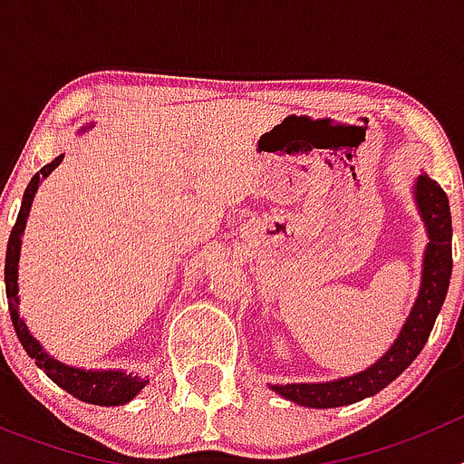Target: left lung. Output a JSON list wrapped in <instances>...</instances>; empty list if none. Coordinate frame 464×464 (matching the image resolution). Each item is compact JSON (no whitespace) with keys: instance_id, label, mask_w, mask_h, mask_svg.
<instances>
[{"instance_id":"left-lung-1","label":"left lung","mask_w":464,"mask_h":464,"mask_svg":"<svg viewBox=\"0 0 464 464\" xmlns=\"http://www.w3.org/2000/svg\"><path fill=\"white\" fill-rule=\"evenodd\" d=\"M418 211L428 227V248L423 257V278H420V290H418L416 304L409 314L407 323L401 327L400 337L395 339L385 355H381L372 367L358 372L346 379L327 381V383H285L269 385L274 392H278L285 400L302 404V407L314 409H332L353 404L364 397L376 395L385 385L392 383L409 364L416 360V355L423 351L432 332L434 321L440 315L444 304L446 293H449L450 269H453V256H450V208L449 197L441 190L437 181H432L428 174H420L413 188Z\"/></svg>"}]
</instances>
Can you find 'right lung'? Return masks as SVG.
Returning <instances> with one entry per match:
<instances>
[{
	"label": "right lung",
	"instance_id": "right-lung-1",
	"mask_svg": "<svg viewBox=\"0 0 464 464\" xmlns=\"http://www.w3.org/2000/svg\"><path fill=\"white\" fill-rule=\"evenodd\" d=\"M63 162V155L55 158L51 165L41 167L34 176H32L30 186L23 195V204H20L18 220H15L14 229H11V237H8L6 246V265H4V281H6V297H8V311H11V321H14L15 334H18L20 343L27 351L32 360H36L41 370L46 372V376L51 381H55L63 391H67L69 395L79 397L81 401H88V404H100V407H118V404H127L130 400L141 392V388L149 383V379H139L134 374H127V372H97V370H79V367H69V364L57 362L55 358L41 348V343L36 342L30 334L24 321L18 315V257H20V237L24 232V223H27V216H30L32 199L36 195V188L39 183L55 169L57 165Z\"/></svg>",
	"mask_w": 464,
	"mask_h": 464
}]
</instances>
